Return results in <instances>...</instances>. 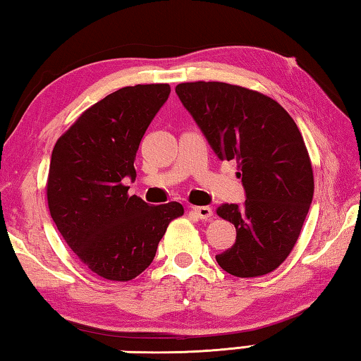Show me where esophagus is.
Segmentation results:
<instances>
[{"label": "esophagus", "mask_w": 361, "mask_h": 361, "mask_svg": "<svg viewBox=\"0 0 361 361\" xmlns=\"http://www.w3.org/2000/svg\"><path fill=\"white\" fill-rule=\"evenodd\" d=\"M192 212L199 216L200 219H212L213 209L209 207H192Z\"/></svg>", "instance_id": "1"}]
</instances>
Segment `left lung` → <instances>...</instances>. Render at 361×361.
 <instances>
[{
  "instance_id": "1",
  "label": "left lung",
  "mask_w": 361,
  "mask_h": 361,
  "mask_svg": "<svg viewBox=\"0 0 361 361\" xmlns=\"http://www.w3.org/2000/svg\"><path fill=\"white\" fill-rule=\"evenodd\" d=\"M176 94L221 161H237L243 205L222 203L237 228L235 245L216 255L222 270L255 278L290 254L314 194L312 167L297 124L276 101L222 82L176 85Z\"/></svg>"
}]
</instances>
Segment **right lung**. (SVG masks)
<instances>
[{"instance_id":"right-lung-1","label":"right lung","mask_w":361,"mask_h":361,"mask_svg":"<svg viewBox=\"0 0 361 361\" xmlns=\"http://www.w3.org/2000/svg\"><path fill=\"white\" fill-rule=\"evenodd\" d=\"M167 83L124 87L96 102L55 143L47 200L61 237L97 276L130 281L152 264L181 203L152 207L128 195L149 123L169 99Z\"/></svg>"}]
</instances>
